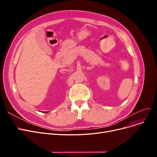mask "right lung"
Segmentation results:
<instances>
[{
	"label": "right lung",
	"mask_w": 157,
	"mask_h": 157,
	"mask_svg": "<svg viewBox=\"0 0 157 157\" xmlns=\"http://www.w3.org/2000/svg\"><path fill=\"white\" fill-rule=\"evenodd\" d=\"M48 111H47V112H44V113H48Z\"/></svg>",
	"instance_id": "obj_1"
}]
</instances>
